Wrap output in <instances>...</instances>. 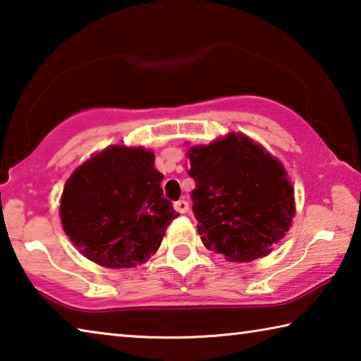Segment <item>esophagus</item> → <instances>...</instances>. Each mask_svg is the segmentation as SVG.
I'll use <instances>...</instances> for the list:
<instances>
[{"mask_svg":"<svg viewBox=\"0 0 361 361\" xmlns=\"http://www.w3.org/2000/svg\"><path fill=\"white\" fill-rule=\"evenodd\" d=\"M173 207H175L176 212L181 213V215H183V213H188V210H189V204L186 202L185 199H181V200H178V202H175Z\"/></svg>","mask_w":361,"mask_h":361,"instance_id":"esophagus-1","label":"esophagus"}]
</instances>
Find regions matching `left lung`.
Listing matches in <instances>:
<instances>
[{
    "mask_svg": "<svg viewBox=\"0 0 361 361\" xmlns=\"http://www.w3.org/2000/svg\"><path fill=\"white\" fill-rule=\"evenodd\" d=\"M188 157L204 245L232 262L271 253L295 216V189L282 162L243 133L192 146Z\"/></svg>",
    "mask_w": 361,
    "mask_h": 361,
    "instance_id": "left-lung-1",
    "label": "left lung"
}]
</instances>
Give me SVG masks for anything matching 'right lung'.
Listing matches in <instances>:
<instances>
[{"label":"right lung","mask_w":361,"mask_h":361,"mask_svg":"<svg viewBox=\"0 0 361 361\" xmlns=\"http://www.w3.org/2000/svg\"><path fill=\"white\" fill-rule=\"evenodd\" d=\"M145 148L108 146L65 183L60 218L70 240L103 267H135L157 252L178 216Z\"/></svg>","instance_id":"right-lung-1"}]
</instances>
